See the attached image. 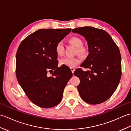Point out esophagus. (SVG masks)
Listing matches in <instances>:
<instances>
[{
	"label": "esophagus",
	"mask_w": 131,
	"mask_h": 131,
	"mask_svg": "<svg viewBox=\"0 0 131 131\" xmlns=\"http://www.w3.org/2000/svg\"><path fill=\"white\" fill-rule=\"evenodd\" d=\"M70 69H71V70L72 71V73H73V74L74 71H75V68H70Z\"/></svg>",
	"instance_id": "1"
}]
</instances>
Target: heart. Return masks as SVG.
I'll list each match as a JSON object with an SVG mask.
<instances>
[{"label":"heart","instance_id":"b5f03b06","mask_svg":"<svg viewBox=\"0 0 131 131\" xmlns=\"http://www.w3.org/2000/svg\"><path fill=\"white\" fill-rule=\"evenodd\" d=\"M69 41L72 45L78 48L77 51L79 54L83 55L85 53V49L82 47L83 45V41L81 39L77 37H73L69 39ZM55 51L58 56H63L65 48H64L63 44L62 41H60L56 44L55 47ZM80 61H81L80 58L78 57H64L60 60V64L62 66L64 65L68 66V67L73 68L79 64Z\"/></svg>","mask_w":131,"mask_h":131}]
</instances>
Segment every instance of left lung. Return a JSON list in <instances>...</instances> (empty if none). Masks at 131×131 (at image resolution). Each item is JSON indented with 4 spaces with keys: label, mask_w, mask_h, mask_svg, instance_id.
I'll return each instance as SVG.
<instances>
[{
    "label": "left lung",
    "mask_w": 131,
    "mask_h": 131,
    "mask_svg": "<svg viewBox=\"0 0 131 131\" xmlns=\"http://www.w3.org/2000/svg\"><path fill=\"white\" fill-rule=\"evenodd\" d=\"M72 32L83 36L87 40L89 54L74 75L80 82L78 90L81 98L90 104L106 101L115 91L122 75L121 56L118 47L105 30L91 26L74 29Z\"/></svg>",
    "instance_id": "obj_1"
}]
</instances>
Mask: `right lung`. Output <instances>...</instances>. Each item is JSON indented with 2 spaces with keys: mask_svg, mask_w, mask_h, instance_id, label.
Here are the masks:
<instances>
[{
  "mask_svg": "<svg viewBox=\"0 0 131 131\" xmlns=\"http://www.w3.org/2000/svg\"><path fill=\"white\" fill-rule=\"evenodd\" d=\"M71 30L39 29L24 39L18 48L17 79L30 101L40 107L50 108L59 104L64 88L73 76L67 66L57 67L55 51L56 44ZM48 72L52 76H48Z\"/></svg>",
  "mask_w": 131,
  "mask_h": 131,
  "instance_id": "obj_1",
  "label": "right lung"
}]
</instances>
